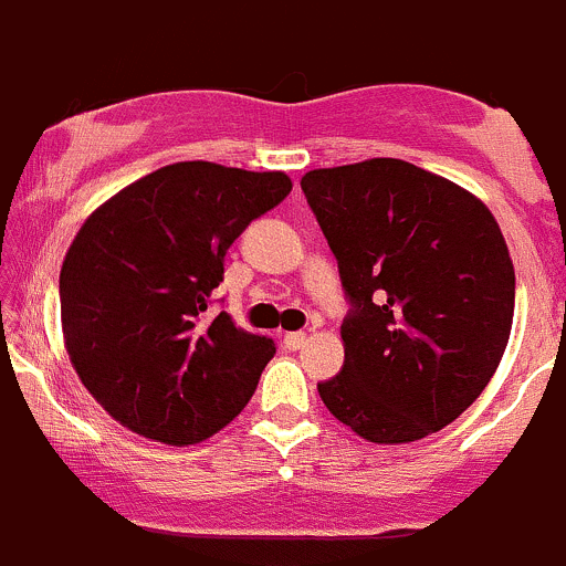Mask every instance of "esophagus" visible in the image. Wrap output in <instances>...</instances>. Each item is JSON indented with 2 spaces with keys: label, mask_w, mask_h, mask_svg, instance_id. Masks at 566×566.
Wrapping results in <instances>:
<instances>
[{
  "label": "esophagus",
  "mask_w": 566,
  "mask_h": 566,
  "mask_svg": "<svg viewBox=\"0 0 566 566\" xmlns=\"http://www.w3.org/2000/svg\"><path fill=\"white\" fill-rule=\"evenodd\" d=\"M308 336L303 331H293V333H284V347L287 349H303L306 347Z\"/></svg>",
  "instance_id": "34e87169"
}]
</instances>
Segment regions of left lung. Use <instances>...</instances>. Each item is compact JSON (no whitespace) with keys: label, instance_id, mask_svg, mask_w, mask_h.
I'll return each instance as SVG.
<instances>
[{"label":"left lung","instance_id":"1","mask_svg":"<svg viewBox=\"0 0 566 566\" xmlns=\"http://www.w3.org/2000/svg\"><path fill=\"white\" fill-rule=\"evenodd\" d=\"M306 203L338 263L344 366L317 385L333 418L377 444L453 423L507 347L515 271L474 195L403 159L308 170Z\"/></svg>","mask_w":566,"mask_h":566}]
</instances>
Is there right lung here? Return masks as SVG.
Here are the masks:
<instances>
[{
	"label": "right lung",
	"instance_id": "add662e5",
	"mask_svg": "<svg viewBox=\"0 0 566 566\" xmlns=\"http://www.w3.org/2000/svg\"><path fill=\"white\" fill-rule=\"evenodd\" d=\"M293 189L284 174L176 163L83 222L59 273L70 360L99 407L165 444L213 437L241 412L273 338L206 319L224 254Z\"/></svg>",
	"mask_w": 566,
	"mask_h": 566
}]
</instances>
